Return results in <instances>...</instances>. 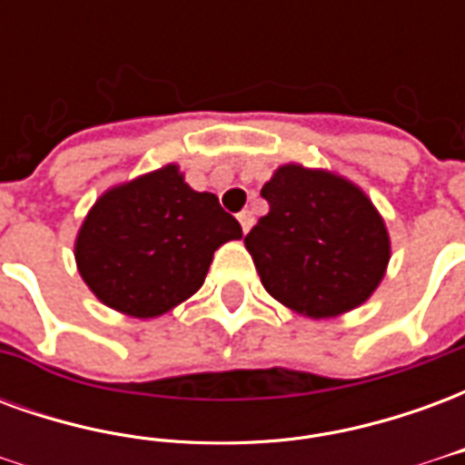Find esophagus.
Segmentation results:
<instances>
[{
  "label": "esophagus",
  "instance_id": "esophagus-1",
  "mask_svg": "<svg viewBox=\"0 0 465 465\" xmlns=\"http://www.w3.org/2000/svg\"><path fill=\"white\" fill-rule=\"evenodd\" d=\"M239 223H242V232L243 233L249 232V229H252V223H253V213L243 209V212L239 213Z\"/></svg>",
  "mask_w": 465,
  "mask_h": 465
}]
</instances>
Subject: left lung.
Masks as SVG:
<instances>
[{"label":"left lung","instance_id":"8db88e82","mask_svg":"<svg viewBox=\"0 0 465 465\" xmlns=\"http://www.w3.org/2000/svg\"><path fill=\"white\" fill-rule=\"evenodd\" d=\"M262 196L269 213L243 243L276 302L312 319H333L376 292L391 259L389 232L356 183L283 163Z\"/></svg>","mask_w":465,"mask_h":465}]
</instances>
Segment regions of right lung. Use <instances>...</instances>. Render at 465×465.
Instances as JSON below:
<instances>
[{
	"instance_id": "add662e5",
	"label": "right lung",
	"mask_w": 465,
	"mask_h": 465,
	"mask_svg": "<svg viewBox=\"0 0 465 465\" xmlns=\"http://www.w3.org/2000/svg\"><path fill=\"white\" fill-rule=\"evenodd\" d=\"M242 226L176 163L104 192L76 233L79 273L96 299L134 319L172 312L202 289L213 252Z\"/></svg>"
}]
</instances>
